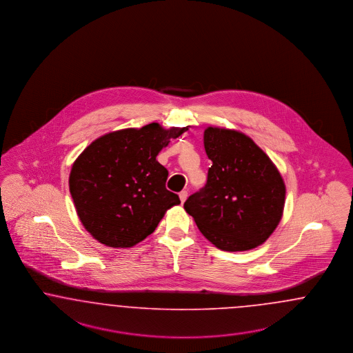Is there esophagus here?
Here are the masks:
<instances>
[{
    "mask_svg": "<svg viewBox=\"0 0 353 353\" xmlns=\"http://www.w3.org/2000/svg\"><path fill=\"white\" fill-rule=\"evenodd\" d=\"M180 201H181V203H183L185 201H186V198H188V192L186 190H183V192H180Z\"/></svg>",
    "mask_w": 353,
    "mask_h": 353,
    "instance_id": "esophagus-1",
    "label": "esophagus"
}]
</instances>
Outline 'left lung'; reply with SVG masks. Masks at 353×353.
I'll return each mask as SVG.
<instances>
[{
    "label": "left lung",
    "instance_id": "left-lung-1",
    "mask_svg": "<svg viewBox=\"0 0 353 353\" xmlns=\"http://www.w3.org/2000/svg\"><path fill=\"white\" fill-rule=\"evenodd\" d=\"M206 155L212 161L206 185L183 203L202 235L228 252L263 244L281 221L285 183L276 165L250 137L208 127Z\"/></svg>",
    "mask_w": 353,
    "mask_h": 353
}]
</instances>
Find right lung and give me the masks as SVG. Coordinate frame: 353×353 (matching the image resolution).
Returning <instances> with one entry per match:
<instances>
[{"instance_id": "add662e5", "label": "right lung", "mask_w": 353, "mask_h": 353, "mask_svg": "<svg viewBox=\"0 0 353 353\" xmlns=\"http://www.w3.org/2000/svg\"><path fill=\"white\" fill-rule=\"evenodd\" d=\"M188 127L150 123L92 141L76 159L70 192L86 231L99 243L128 248L155 231L165 212L180 203L165 188L168 170L156 156Z\"/></svg>"}]
</instances>
